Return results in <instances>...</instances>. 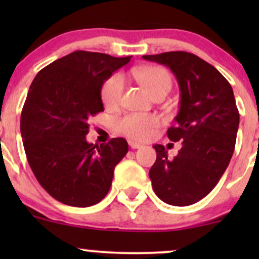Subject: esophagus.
<instances>
[{
	"label": "esophagus",
	"instance_id": "esophagus-1",
	"mask_svg": "<svg viewBox=\"0 0 259 259\" xmlns=\"http://www.w3.org/2000/svg\"><path fill=\"white\" fill-rule=\"evenodd\" d=\"M129 146L133 148V150H135V148H140L142 146L141 144H139V142H135V141H132V140H129Z\"/></svg>",
	"mask_w": 259,
	"mask_h": 259
}]
</instances>
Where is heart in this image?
Listing matches in <instances>:
<instances>
[{"label": "heart", "instance_id": "heart-1", "mask_svg": "<svg viewBox=\"0 0 259 259\" xmlns=\"http://www.w3.org/2000/svg\"><path fill=\"white\" fill-rule=\"evenodd\" d=\"M138 78L151 96L157 92H168L171 88V78L164 68L162 67H144L135 72ZM124 90V76L120 73L113 74L106 80L101 90V97L106 107H115L120 102ZM158 124V119L150 114H126L115 121L118 132L125 134L133 139L142 140L151 135L154 126Z\"/></svg>", "mask_w": 259, "mask_h": 259}]
</instances>
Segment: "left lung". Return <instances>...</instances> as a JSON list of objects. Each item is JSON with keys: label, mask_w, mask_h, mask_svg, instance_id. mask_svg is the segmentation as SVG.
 I'll return each instance as SVG.
<instances>
[{"label": "left lung", "mask_w": 259, "mask_h": 259, "mask_svg": "<svg viewBox=\"0 0 259 259\" xmlns=\"http://www.w3.org/2000/svg\"><path fill=\"white\" fill-rule=\"evenodd\" d=\"M168 67L180 88L179 112L169 140L181 141L173 159L154 145L157 159L150 169L156 195L171 206H190L213 190L234 153L240 114L231 85L213 65L184 51L142 56Z\"/></svg>", "instance_id": "8db88e82"}]
</instances>
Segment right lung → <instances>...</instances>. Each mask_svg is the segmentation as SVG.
<instances>
[{"mask_svg":"<svg viewBox=\"0 0 259 259\" xmlns=\"http://www.w3.org/2000/svg\"><path fill=\"white\" fill-rule=\"evenodd\" d=\"M130 58L75 51L32 80L20 117L23 145L40 185L62 203L90 207L108 194L127 142L94 145L86 135L89 119L103 111L102 85Z\"/></svg>","mask_w":259,"mask_h":259,"instance_id":"1","label":"right lung"}]
</instances>
